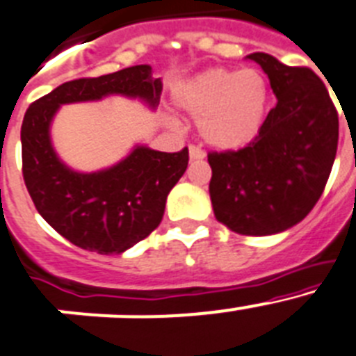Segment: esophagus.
Segmentation results:
<instances>
[{
    "instance_id": "34e87169",
    "label": "esophagus",
    "mask_w": 356,
    "mask_h": 356,
    "mask_svg": "<svg viewBox=\"0 0 356 356\" xmlns=\"http://www.w3.org/2000/svg\"><path fill=\"white\" fill-rule=\"evenodd\" d=\"M190 158L191 159H204L206 158V152L200 149L198 145H190Z\"/></svg>"
}]
</instances>
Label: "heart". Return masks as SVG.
I'll return each instance as SVG.
<instances>
[{"mask_svg": "<svg viewBox=\"0 0 356 356\" xmlns=\"http://www.w3.org/2000/svg\"><path fill=\"white\" fill-rule=\"evenodd\" d=\"M179 108L200 120L202 136L218 149H241L257 136L268 110V83L255 69H213L175 94Z\"/></svg>", "mask_w": 356, "mask_h": 356, "instance_id": "b5f03b06", "label": "heart"}]
</instances>
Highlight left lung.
Masks as SVG:
<instances>
[{"instance_id": "1", "label": "left lung", "mask_w": 356, "mask_h": 356, "mask_svg": "<svg viewBox=\"0 0 356 356\" xmlns=\"http://www.w3.org/2000/svg\"><path fill=\"white\" fill-rule=\"evenodd\" d=\"M270 78L277 104L239 150L209 152L214 216L232 232L270 236L300 223L323 195L339 142V115L309 67L248 54Z\"/></svg>"}]
</instances>
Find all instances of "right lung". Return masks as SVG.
<instances>
[{"mask_svg":"<svg viewBox=\"0 0 356 356\" xmlns=\"http://www.w3.org/2000/svg\"><path fill=\"white\" fill-rule=\"evenodd\" d=\"M161 78L134 65L99 78L56 86L26 110L21 127L22 177L40 216L72 245L97 254H122L161 223L166 197L188 168V147L159 152L136 145L104 170L83 174L54 152L49 127L62 104L126 95L159 104Z\"/></svg>","mask_w":356,"mask_h":356,"instance_id":"right-lung-1","label":"right lung"}]
</instances>
